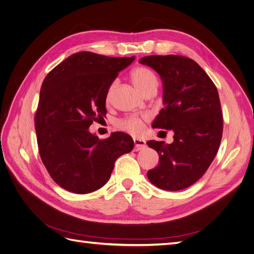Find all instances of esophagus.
<instances>
[{"label": "esophagus", "instance_id": "34e87169", "mask_svg": "<svg viewBox=\"0 0 254 254\" xmlns=\"http://www.w3.org/2000/svg\"><path fill=\"white\" fill-rule=\"evenodd\" d=\"M133 144H134V148H133L134 151L142 150L146 147V142L140 139H133Z\"/></svg>", "mask_w": 254, "mask_h": 254}]
</instances>
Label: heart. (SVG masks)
<instances>
[{"mask_svg":"<svg viewBox=\"0 0 254 254\" xmlns=\"http://www.w3.org/2000/svg\"><path fill=\"white\" fill-rule=\"evenodd\" d=\"M130 77H131V80L135 84V87L140 91H142L143 93H145L146 91L153 86L157 87L158 84L156 74L153 73L150 68L146 66L134 67L131 71V73H130ZM115 86H117V81L114 80L111 82L108 90H107V94H106L107 103H109L111 101ZM145 122H146L145 117H135V115H132V117H128L118 121L117 127L120 130H122V131H125L127 133L137 136L143 132Z\"/></svg>","mask_w":254,"mask_h":254,"instance_id":"obj_1","label":"heart"}]
</instances>
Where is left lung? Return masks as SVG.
I'll return each instance as SVG.
<instances>
[{
	"mask_svg": "<svg viewBox=\"0 0 254 254\" xmlns=\"http://www.w3.org/2000/svg\"><path fill=\"white\" fill-rule=\"evenodd\" d=\"M139 63L152 67L163 81L164 108L152 127L174 131L172 144L147 142L160 159L147 177L159 189H187L201 178L219 148L224 124L217 88L203 68L188 57L152 55Z\"/></svg>",
	"mask_w": 254,
	"mask_h": 254,
	"instance_id": "left-lung-1",
	"label": "left lung"
}]
</instances>
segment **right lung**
Masks as SVG:
<instances>
[{
	"label": "right lung",
	"instance_id": "obj_1",
	"mask_svg": "<svg viewBox=\"0 0 254 254\" xmlns=\"http://www.w3.org/2000/svg\"><path fill=\"white\" fill-rule=\"evenodd\" d=\"M133 60L79 52L44 78L35 114L38 148L52 179L63 189L75 194L101 189L117 159L132 150L129 134L118 131L101 140L88 128L105 117L107 90Z\"/></svg>",
	"mask_w": 254,
	"mask_h": 254
}]
</instances>
